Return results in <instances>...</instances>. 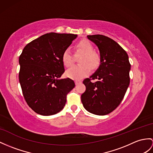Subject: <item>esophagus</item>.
Listing matches in <instances>:
<instances>
[{
    "instance_id": "esophagus-1",
    "label": "esophagus",
    "mask_w": 153,
    "mask_h": 153,
    "mask_svg": "<svg viewBox=\"0 0 153 153\" xmlns=\"http://www.w3.org/2000/svg\"><path fill=\"white\" fill-rule=\"evenodd\" d=\"M74 82H75L76 85H78V84H81L82 82L80 81V80H75V81H74Z\"/></svg>"
}]
</instances>
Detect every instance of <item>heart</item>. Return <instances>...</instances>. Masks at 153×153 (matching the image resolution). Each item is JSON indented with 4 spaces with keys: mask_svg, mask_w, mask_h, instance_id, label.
Instances as JSON below:
<instances>
[{
    "mask_svg": "<svg viewBox=\"0 0 153 153\" xmlns=\"http://www.w3.org/2000/svg\"><path fill=\"white\" fill-rule=\"evenodd\" d=\"M76 51L83 54L82 56L80 65L73 66L67 71L66 76L73 80H80L88 76L90 73L91 68L95 69L99 65L100 59L94 52L92 45L86 40H81L76 44ZM62 62L65 66H71L73 63V54L69 48H66L62 54Z\"/></svg>",
    "mask_w": 153,
    "mask_h": 153,
    "instance_id": "obj_1",
    "label": "heart"
}]
</instances>
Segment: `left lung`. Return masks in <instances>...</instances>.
Wrapping results in <instances>:
<instances>
[{
    "label": "left lung",
    "instance_id": "8db88e82",
    "mask_svg": "<svg viewBox=\"0 0 153 153\" xmlns=\"http://www.w3.org/2000/svg\"><path fill=\"white\" fill-rule=\"evenodd\" d=\"M98 47L100 64L83 81L85 91L81 101L89 112L105 115L120 105L130 84V64L126 51L114 40L103 35L88 36ZM92 79H97L92 83Z\"/></svg>",
    "mask_w": 153,
    "mask_h": 153
}]
</instances>
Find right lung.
Here are the masks:
<instances>
[{
  "instance_id": "right-lung-1",
  "label": "right lung",
  "mask_w": 153,
  "mask_h": 153,
  "mask_svg": "<svg viewBox=\"0 0 153 153\" xmlns=\"http://www.w3.org/2000/svg\"><path fill=\"white\" fill-rule=\"evenodd\" d=\"M77 37L72 33H45L23 48L19 62V79L27 105L36 113L51 115L58 113L75 86L69 78L60 79L64 73L62 54Z\"/></svg>"
}]
</instances>
